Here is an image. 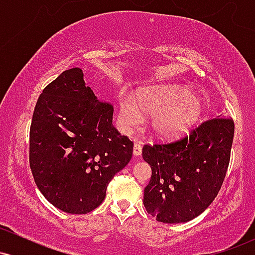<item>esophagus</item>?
Masks as SVG:
<instances>
[{
  "mask_svg": "<svg viewBox=\"0 0 255 255\" xmlns=\"http://www.w3.org/2000/svg\"><path fill=\"white\" fill-rule=\"evenodd\" d=\"M142 153V146L140 144H134V147H133V154L135 157H139L141 156Z\"/></svg>",
  "mask_w": 255,
  "mask_h": 255,
  "instance_id": "esophagus-1",
  "label": "esophagus"
}]
</instances>
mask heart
<instances>
[{"label": "heart", "mask_w": 255, "mask_h": 255, "mask_svg": "<svg viewBox=\"0 0 255 255\" xmlns=\"http://www.w3.org/2000/svg\"><path fill=\"white\" fill-rule=\"evenodd\" d=\"M204 104L188 87L156 85L137 91L135 98L121 96L119 120L125 129L139 127L144 116H152L150 128L159 139H175L187 133L200 120Z\"/></svg>", "instance_id": "heart-1"}]
</instances>
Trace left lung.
I'll return each mask as SVG.
<instances>
[{"mask_svg":"<svg viewBox=\"0 0 255 255\" xmlns=\"http://www.w3.org/2000/svg\"><path fill=\"white\" fill-rule=\"evenodd\" d=\"M234 121L213 119L170 144L145 145L151 166L144 206L158 222L186 223L201 215L217 197L230 160Z\"/></svg>","mask_w":255,"mask_h":255,"instance_id":"obj_1","label":"left lung"}]
</instances>
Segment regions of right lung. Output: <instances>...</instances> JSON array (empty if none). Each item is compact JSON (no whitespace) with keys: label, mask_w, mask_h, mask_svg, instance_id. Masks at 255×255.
I'll return each mask as SVG.
<instances>
[{"label":"right lung","mask_w":255,"mask_h":255,"mask_svg":"<svg viewBox=\"0 0 255 255\" xmlns=\"http://www.w3.org/2000/svg\"><path fill=\"white\" fill-rule=\"evenodd\" d=\"M114 108L86 86L80 68L64 71L38 98L30 129V166L49 203L72 215L103 203L113 177L129 163L133 142L113 125Z\"/></svg>","instance_id":"1"}]
</instances>
